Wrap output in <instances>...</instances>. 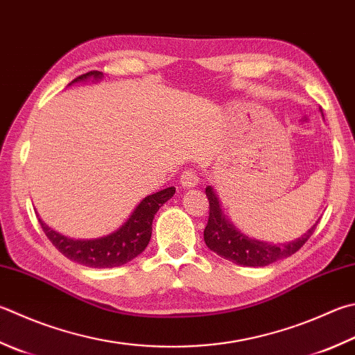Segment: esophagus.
Segmentation results:
<instances>
[{"label": "esophagus", "mask_w": 355, "mask_h": 355, "mask_svg": "<svg viewBox=\"0 0 355 355\" xmlns=\"http://www.w3.org/2000/svg\"><path fill=\"white\" fill-rule=\"evenodd\" d=\"M180 185L184 189H191V187H196L199 184V176L195 170H185L182 175H180Z\"/></svg>", "instance_id": "obj_1"}]
</instances>
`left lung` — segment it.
Masks as SVG:
<instances>
[{"label":"left lung","mask_w":355,"mask_h":355,"mask_svg":"<svg viewBox=\"0 0 355 355\" xmlns=\"http://www.w3.org/2000/svg\"><path fill=\"white\" fill-rule=\"evenodd\" d=\"M205 195L209 198V220L204 229V241L209 245V249L218 253L219 257L232 261L239 266H267L275 261L284 259L298 252L307 239L312 236L317 224L311 227L309 232L304 233L302 238H298L293 243L286 245H273L267 243H261L257 239H250L239 233L229 220L225 219L220 210L219 200L213 191L211 187H207Z\"/></svg>","instance_id":"1"}]
</instances>
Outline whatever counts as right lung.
Here are the masks:
<instances>
[{
	"label": "right lung",
	"mask_w": 355,
	"mask_h": 355,
	"mask_svg": "<svg viewBox=\"0 0 355 355\" xmlns=\"http://www.w3.org/2000/svg\"><path fill=\"white\" fill-rule=\"evenodd\" d=\"M102 76L103 73L100 71H91L73 78L71 83L82 82V80L89 77L98 78ZM175 187H168V189L160 190L155 195L146 196L136 207L130 219L117 232L105 238L89 241L69 239L51 230L42 219H38V223L42 224V229L48 239L66 258L76 261L78 264L96 267V269H110V267L126 264L145 250L151 238L153 218L160 207L175 195Z\"/></svg>",
	"instance_id": "1"
}]
</instances>
